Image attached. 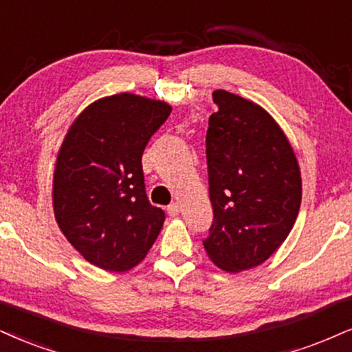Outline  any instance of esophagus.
I'll list each match as a JSON object with an SVG mask.
<instances>
[{"label":"esophagus","mask_w":352,"mask_h":352,"mask_svg":"<svg viewBox=\"0 0 352 352\" xmlns=\"http://www.w3.org/2000/svg\"><path fill=\"white\" fill-rule=\"evenodd\" d=\"M166 210L169 217H177L179 215V204H171V206H168Z\"/></svg>","instance_id":"34e87169"}]
</instances>
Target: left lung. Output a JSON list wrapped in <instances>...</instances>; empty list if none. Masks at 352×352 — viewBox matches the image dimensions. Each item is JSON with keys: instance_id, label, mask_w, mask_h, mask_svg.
<instances>
[{"instance_id": "obj_1", "label": "left lung", "mask_w": 352, "mask_h": 352, "mask_svg": "<svg viewBox=\"0 0 352 352\" xmlns=\"http://www.w3.org/2000/svg\"><path fill=\"white\" fill-rule=\"evenodd\" d=\"M207 164L214 223L204 248L227 272L253 269L289 236L302 202L296 151L274 117L225 89L212 94Z\"/></svg>"}]
</instances>
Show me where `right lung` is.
Wrapping results in <instances>:
<instances>
[{"label": "right lung", "instance_id": "obj_1", "mask_svg": "<svg viewBox=\"0 0 352 352\" xmlns=\"http://www.w3.org/2000/svg\"><path fill=\"white\" fill-rule=\"evenodd\" d=\"M171 109L133 93L96 99L60 145L52 184L56 225L104 271L135 267L162 232L164 212L146 199L142 155Z\"/></svg>", "mask_w": 352, "mask_h": 352}]
</instances>
